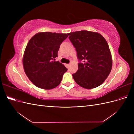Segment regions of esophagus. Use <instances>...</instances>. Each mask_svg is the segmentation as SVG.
<instances>
[{
  "label": "esophagus",
  "instance_id": "34e87169",
  "mask_svg": "<svg viewBox=\"0 0 134 134\" xmlns=\"http://www.w3.org/2000/svg\"><path fill=\"white\" fill-rule=\"evenodd\" d=\"M70 64H66V66H67V67L68 68H69V66H70Z\"/></svg>",
  "mask_w": 134,
  "mask_h": 134
}]
</instances>
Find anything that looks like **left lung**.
<instances>
[{
    "mask_svg": "<svg viewBox=\"0 0 134 134\" xmlns=\"http://www.w3.org/2000/svg\"><path fill=\"white\" fill-rule=\"evenodd\" d=\"M75 48L79 60L78 69L72 77L83 88L99 86L110 73L112 61L106 40L98 33L80 31L68 34Z\"/></svg>",
    "mask_w": 134,
    "mask_h": 134,
    "instance_id": "1",
    "label": "left lung"
}]
</instances>
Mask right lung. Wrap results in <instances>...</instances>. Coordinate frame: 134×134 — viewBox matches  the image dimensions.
Masks as SVG:
<instances>
[{
	"mask_svg": "<svg viewBox=\"0 0 134 134\" xmlns=\"http://www.w3.org/2000/svg\"><path fill=\"white\" fill-rule=\"evenodd\" d=\"M68 34L41 32L28 42L24 53V70L29 79L37 87L51 90L59 86L68 69L56 62L62 43Z\"/></svg>",
	"mask_w": 134,
	"mask_h": 134,
	"instance_id": "1",
	"label": "right lung"
}]
</instances>
